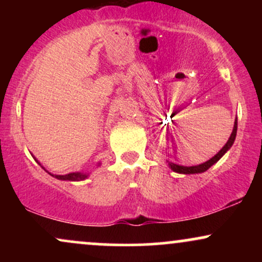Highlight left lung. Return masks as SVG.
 I'll use <instances>...</instances> for the list:
<instances>
[{"label":"left lung","instance_id":"8db88e82","mask_svg":"<svg viewBox=\"0 0 262 262\" xmlns=\"http://www.w3.org/2000/svg\"><path fill=\"white\" fill-rule=\"evenodd\" d=\"M236 130H237V118H235V122H234V127H233V132H231L229 139H228L227 144L222 148L219 151L213 156L212 159H209L208 161L203 162V164H200V165H196V166H182V165H177V164H173V162H171L167 160V164H169V167L171 170L173 171V172H177V173H183V175H191V173H202L204 171H207L209 169L212 165H214L215 162H217L219 159L223 156L225 152L228 151L231 148V145L234 144V140H235V137H236Z\"/></svg>","mask_w":262,"mask_h":262}]
</instances>
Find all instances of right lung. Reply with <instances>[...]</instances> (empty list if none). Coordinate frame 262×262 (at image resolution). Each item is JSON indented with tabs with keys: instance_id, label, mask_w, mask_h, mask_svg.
<instances>
[{
	"instance_id": "right-lung-1",
	"label": "right lung",
	"mask_w": 262,
	"mask_h": 262,
	"mask_svg": "<svg viewBox=\"0 0 262 262\" xmlns=\"http://www.w3.org/2000/svg\"><path fill=\"white\" fill-rule=\"evenodd\" d=\"M33 158H34V156H33ZM34 160L37 161L39 165H41L40 162H39L35 158H34ZM100 165H101V162H98L97 166H100ZM41 167H43V166H41ZM43 169H44V167H43ZM45 171H47V170H45ZM47 172L49 173V175H52L53 177H55V179L61 180V181H83V180H86L87 177L90 176V172H82V171H76V172H70V173H66V175H53V173H50L49 171H47Z\"/></svg>"
}]
</instances>
